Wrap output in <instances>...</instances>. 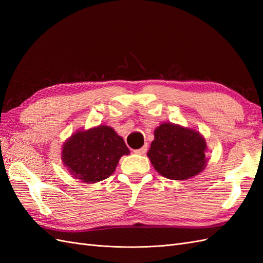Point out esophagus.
<instances>
[{
  "mask_svg": "<svg viewBox=\"0 0 263 263\" xmlns=\"http://www.w3.org/2000/svg\"><path fill=\"white\" fill-rule=\"evenodd\" d=\"M135 154L136 155H140V156H142V155H145L146 153H147V146H144L142 148H140V149H137V150H135L134 151Z\"/></svg>",
  "mask_w": 263,
  "mask_h": 263,
  "instance_id": "34e87169",
  "label": "esophagus"
}]
</instances>
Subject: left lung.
<instances>
[{
	"instance_id": "8db88e82",
	"label": "left lung",
	"mask_w": 263,
	"mask_h": 263,
	"mask_svg": "<svg viewBox=\"0 0 263 263\" xmlns=\"http://www.w3.org/2000/svg\"><path fill=\"white\" fill-rule=\"evenodd\" d=\"M147 156L156 171L170 180H187L208 165V145L196 129L162 123L155 129Z\"/></svg>"
}]
</instances>
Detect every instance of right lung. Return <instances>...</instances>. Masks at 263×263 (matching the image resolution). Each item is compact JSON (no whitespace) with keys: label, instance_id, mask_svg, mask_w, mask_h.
I'll return each instance as SVG.
<instances>
[{"label":"right lung","instance_id":"add662e5","mask_svg":"<svg viewBox=\"0 0 263 263\" xmlns=\"http://www.w3.org/2000/svg\"><path fill=\"white\" fill-rule=\"evenodd\" d=\"M61 149V160L69 173L84 183L107 179L121 157L130 153L124 139L106 125L76 130Z\"/></svg>","mask_w":263,"mask_h":263}]
</instances>
